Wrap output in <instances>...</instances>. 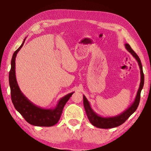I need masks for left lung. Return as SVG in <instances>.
<instances>
[{
    "label": "left lung",
    "mask_w": 151,
    "mask_h": 151,
    "mask_svg": "<svg viewBox=\"0 0 151 151\" xmlns=\"http://www.w3.org/2000/svg\"><path fill=\"white\" fill-rule=\"evenodd\" d=\"M124 46L126 49L133 56V57H134L135 59H136L138 62V64H139L140 70V83L139 90L137 91V96L135 97L134 102L129 108L125 110L124 112H122V113L118 114V115L109 117H104L97 114L96 112L93 111V109L91 108V104L89 103L87 99L86 98V96L85 95H83V104L86 115H87L88 119L91 123L93 124V126L97 128H100V129H111V128L120 126V125L123 124L124 122L129 119V117L131 116L132 114L134 113L135 111L137 110L138 106H139L140 98V93H141L143 86H144L145 81L142 64L141 62H140L139 57H138V55L135 53L134 51L132 49L131 46L129 44H125Z\"/></svg>",
    "instance_id": "left-lung-1"
}]
</instances>
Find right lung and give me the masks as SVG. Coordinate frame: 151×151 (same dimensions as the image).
Wrapping results in <instances>:
<instances>
[{"label": "right lung", "instance_id": "add662e5", "mask_svg": "<svg viewBox=\"0 0 151 151\" xmlns=\"http://www.w3.org/2000/svg\"><path fill=\"white\" fill-rule=\"evenodd\" d=\"M24 40L15 51L11 60V68L9 72V85L11 100L14 108L29 124L38 127H52L59 121L66 102L74 93H70L61 98L54 109H43L30 102L18 85L15 75V60L17 53L24 45Z\"/></svg>", "mask_w": 151, "mask_h": 151}]
</instances>
